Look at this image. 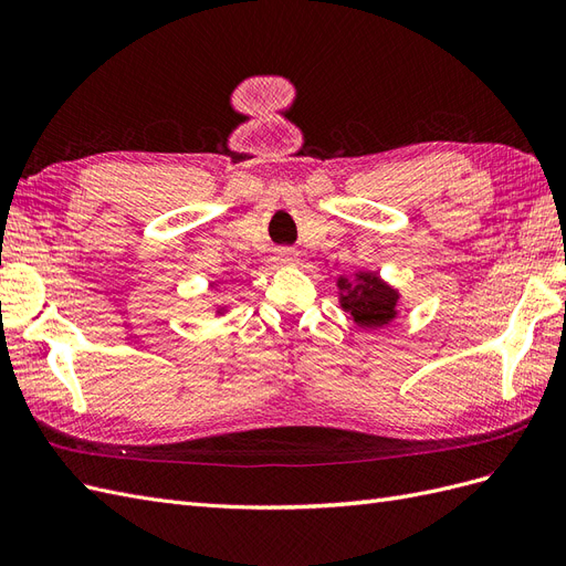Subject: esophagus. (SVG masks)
<instances>
[{"label":"esophagus","instance_id":"esophagus-1","mask_svg":"<svg viewBox=\"0 0 566 566\" xmlns=\"http://www.w3.org/2000/svg\"><path fill=\"white\" fill-rule=\"evenodd\" d=\"M276 262H279V264H295V262H297V254H295V250L281 248V250L276 252Z\"/></svg>","mask_w":566,"mask_h":566}]
</instances>
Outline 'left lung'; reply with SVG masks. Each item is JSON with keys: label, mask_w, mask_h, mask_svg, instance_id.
Listing matches in <instances>:
<instances>
[{"label": "left lung", "mask_w": 566, "mask_h": 566, "mask_svg": "<svg viewBox=\"0 0 566 566\" xmlns=\"http://www.w3.org/2000/svg\"><path fill=\"white\" fill-rule=\"evenodd\" d=\"M337 287L342 310L349 312L358 328H382L397 316L399 293L380 281L378 273H358L356 285L339 279Z\"/></svg>", "instance_id": "1"}]
</instances>
